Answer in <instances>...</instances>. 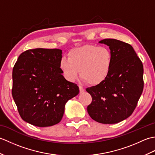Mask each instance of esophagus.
<instances>
[{"label": "esophagus", "mask_w": 155, "mask_h": 155, "mask_svg": "<svg viewBox=\"0 0 155 155\" xmlns=\"http://www.w3.org/2000/svg\"><path fill=\"white\" fill-rule=\"evenodd\" d=\"M79 91H80V93H83V92L84 91V87H83L82 86H79Z\"/></svg>", "instance_id": "1"}]
</instances>
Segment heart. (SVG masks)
I'll use <instances>...</instances> for the list:
<instances>
[{"label":"heart","mask_w":155,"mask_h":155,"mask_svg":"<svg viewBox=\"0 0 155 155\" xmlns=\"http://www.w3.org/2000/svg\"><path fill=\"white\" fill-rule=\"evenodd\" d=\"M112 65L113 54L109 48L90 45L72 49L68 52V59L63 57L59 62V67L67 81L77 80L80 71L81 78L93 85L106 79Z\"/></svg>","instance_id":"b5f03b06"}]
</instances>
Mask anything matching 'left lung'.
Listing matches in <instances>:
<instances>
[{
    "instance_id": "1",
    "label": "left lung",
    "mask_w": 155,
    "mask_h": 155,
    "mask_svg": "<svg viewBox=\"0 0 155 155\" xmlns=\"http://www.w3.org/2000/svg\"><path fill=\"white\" fill-rule=\"evenodd\" d=\"M109 47L113 65L107 78L86 91L92 97L90 117L103 124H115L130 117L144 87L143 65L130 45L113 38L99 41Z\"/></svg>"
}]
</instances>
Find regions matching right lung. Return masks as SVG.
Returning a JSON list of instances; mask_svg holds the SVG:
<instances>
[{
  "instance_id": "add662e5",
  "label": "right lung",
  "mask_w": 155,
  "mask_h": 155,
  "mask_svg": "<svg viewBox=\"0 0 155 155\" xmlns=\"http://www.w3.org/2000/svg\"><path fill=\"white\" fill-rule=\"evenodd\" d=\"M62 51L35 48L20 54L12 69V95L22 120L39 127L62 119L67 102L79 93L62 75Z\"/></svg>"
}]
</instances>
